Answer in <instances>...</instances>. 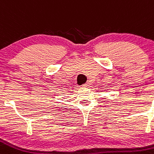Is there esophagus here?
Returning a JSON list of instances; mask_svg holds the SVG:
<instances>
[{"mask_svg": "<svg viewBox=\"0 0 154 154\" xmlns=\"http://www.w3.org/2000/svg\"><path fill=\"white\" fill-rule=\"evenodd\" d=\"M84 87H88L90 85V83L89 82H87V83H85V84H84V85H82Z\"/></svg>", "mask_w": 154, "mask_h": 154, "instance_id": "obj_1", "label": "esophagus"}]
</instances>
